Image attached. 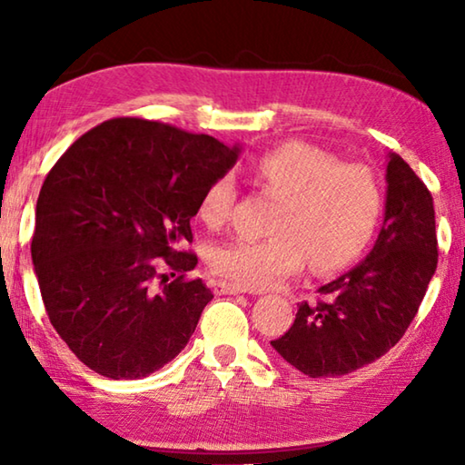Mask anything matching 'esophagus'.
Here are the masks:
<instances>
[{
	"label": "esophagus",
	"instance_id": "obj_1",
	"mask_svg": "<svg viewBox=\"0 0 465 465\" xmlns=\"http://www.w3.org/2000/svg\"><path fill=\"white\" fill-rule=\"evenodd\" d=\"M217 293L222 295H238V293H243V289L238 287V285H232V282H219L217 285Z\"/></svg>",
	"mask_w": 465,
	"mask_h": 465
}]
</instances>
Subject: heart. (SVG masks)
Listing matches in <instances>:
<instances>
[{
	"instance_id": "1",
	"label": "heart",
	"mask_w": 465,
	"mask_h": 465,
	"mask_svg": "<svg viewBox=\"0 0 465 465\" xmlns=\"http://www.w3.org/2000/svg\"><path fill=\"white\" fill-rule=\"evenodd\" d=\"M252 176L279 199L262 240L219 243L211 266L246 289H269L302 269L305 256L318 271L349 264L373 238L381 217V188L373 172L344 163L308 143H285L258 157ZM235 203L230 174L215 178L199 201L201 222L219 230Z\"/></svg>"
}]
</instances>
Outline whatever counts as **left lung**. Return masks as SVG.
Here are the masks:
<instances>
[{
	"label": "left lung",
	"mask_w": 465,
	"mask_h": 465,
	"mask_svg": "<svg viewBox=\"0 0 465 465\" xmlns=\"http://www.w3.org/2000/svg\"><path fill=\"white\" fill-rule=\"evenodd\" d=\"M381 232L363 262L299 303L272 349L308 377H338L385 355L411 326L437 269L432 196L398 153L388 160Z\"/></svg>",
	"instance_id": "obj_1"
}]
</instances>
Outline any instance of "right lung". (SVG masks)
<instances>
[{"label":"right lung","mask_w":465,"mask_h":465,"mask_svg":"<svg viewBox=\"0 0 465 465\" xmlns=\"http://www.w3.org/2000/svg\"><path fill=\"white\" fill-rule=\"evenodd\" d=\"M240 147L137 116L85 133L46 174L33 264L45 310L74 355L110 380L170 363L213 293L184 279L191 219ZM179 277L170 283L168 276Z\"/></svg>","instance_id":"right-lung-1"}]
</instances>
